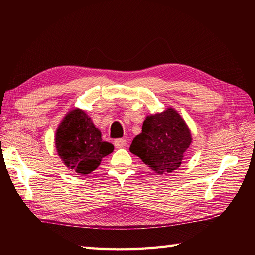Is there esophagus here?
<instances>
[{
    "label": "esophagus",
    "instance_id": "34e87169",
    "mask_svg": "<svg viewBox=\"0 0 255 255\" xmlns=\"http://www.w3.org/2000/svg\"><path fill=\"white\" fill-rule=\"evenodd\" d=\"M127 144V140L123 139V138H119V139H116L114 141V145L116 146L117 149H120V148H123Z\"/></svg>",
    "mask_w": 255,
    "mask_h": 255
}]
</instances>
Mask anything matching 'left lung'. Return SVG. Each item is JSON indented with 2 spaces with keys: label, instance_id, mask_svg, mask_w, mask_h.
Masks as SVG:
<instances>
[{
  "label": "left lung",
  "instance_id": "obj_1",
  "mask_svg": "<svg viewBox=\"0 0 255 255\" xmlns=\"http://www.w3.org/2000/svg\"><path fill=\"white\" fill-rule=\"evenodd\" d=\"M191 143L186 123L173 109L148 116L142 132L134 138L129 151L158 174L170 173L182 164Z\"/></svg>",
  "mask_w": 255,
  "mask_h": 255
}]
</instances>
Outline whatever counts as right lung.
<instances>
[{
    "label": "right lung",
    "mask_w": 255,
    "mask_h": 255,
    "mask_svg": "<svg viewBox=\"0 0 255 255\" xmlns=\"http://www.w3.org/2000/svg\"><path fill=\"white\" fill-rule=\"evenodd\" d=\"M55 144L65 165L82 175L96 170L102 158L114 151V145L102 141L100 130L81 110L71 111L60 123Z\"/></svg>",
    "instance_id": "obj_1"
}]
</instances>
